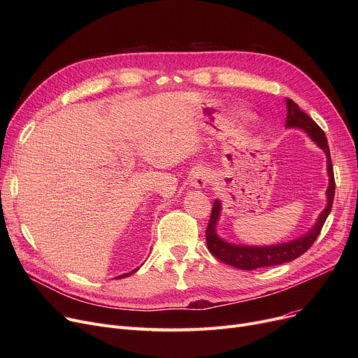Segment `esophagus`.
<instances>
[{"label":"esophagus","mask_w":358,"mask_h":358,"mask_svg":"<svg viewBox=\"0 0 358 358\" xmlns=\"http://www.w3.org/2000/svg\"><path fill=\"white\" fill-rule=\"evenodd\" d=\"M189 178H190L189 180L190 187H193V189H204L209 181V176H208V173H206V169H203V168L193 169Z\"/></svg>","instance_id":"34e87169"}]
</instances>
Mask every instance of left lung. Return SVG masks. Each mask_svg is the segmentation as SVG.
Listing matches in <instances>:
<instances>
[{"label":"left lung","instance_id":"left-lung-1","mask_svg":"<svg viewBox=\"0 0 358 358\" xmlns=\"http://www.w3.org/2000/svg\"><path fill=\"white\" fill-rule=\"evenodd\" d=\"M287 106V117H286V127L287 129H300L321 148L327 155V173H328V189H327V204L325 209L317 216L313 227L296 239L289 242L274 243V245H242V243H232L227 239H223L217 235L216 227L220 219L222 212V203L216 200L213 203L212 216L209 220V227L206 229V242H208L209 251L222 262L239 270H255L261 267H271L290 262L305 254L312 243L316 241L317 235L321 234L324 223L331 213L334 193H335V180H334V169L329 155V146L324 130L319 127L306 113L300 110V107L290 99L286 100Z\"/></svg>","mask_w":358,"mask_h":358}]
</instances>
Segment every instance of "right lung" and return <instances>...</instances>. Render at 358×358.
I'll return each instance as SVG.
<instances>
[{
  "instance_id": "add662e5",
  "label": "right lung",
  "mask_w": 358,
  "mask_h": 358,
  "mask_svg": "<svg viewBox=\"0 0 358 358\" xmlns=\"http://www.w3.org/2000/svg\"><path fill=\"white\" fill-rule=\"evenodd\" d=\"M139 270V267L138 268H135L134 271H130V273H124V274H122V275H119V277H116V278H124V277H129V275H131V274H134L135 271H138Z\"/></svg>"
}]
</instances>
